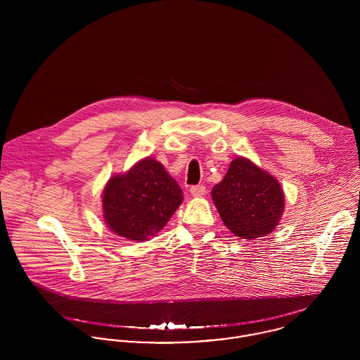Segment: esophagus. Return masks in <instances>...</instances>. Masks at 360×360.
Returning a JSON list of instances; mask_svg holds the SVG:
<instances>
[{"mask_svg":"<svg viewBox=\"0 0 360 360\" xmlns=\"http://www.w3.org/2000/svg\"><path fill=\"white\" fill-rule=\"evenodd\" d=\"M190 193H191L194 197H202V195H205L206 187L205 186H202V184L193 186V187L190 188Z\"/></svg>","mask_w":360,"mask_h":360,"instance_id":"obj_1","label":"esophagus"}]
</instances>
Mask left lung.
<instances>
[{"label":"left lung","instance_id":"8db88e82","mask_svg":"<svg viewBox=\"0 0 360 360\" xmlns=\"http://www.w3.org/2000/svg\"><path fill=\"white\" fill-rule=\"evenodd\" d=\"M212 198L227 229L247 240L271 233L284 210L278 181L244 158L230 163L224 179L212 188Z\"/></svg>","mask_w":360,"mask_h":360}]
</instances>
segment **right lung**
I'll return each mask as SVG.
<instances>
[{
  "instance_id": "add662e5",
  "label": "right lung",
  "mask_w": 360,
  "mask_h": 360,
  "mask_svg": "<svg viewBox=\"0 0 360 360\" xmlns=\"http://www.w3.org/2000/svg\"><path fill=\"white\" fill-rule=\"evenodd\" d=\"M183 201L177 181L153 158L112 177L103 190V216L117 236L144 241L156 234Z\"/></svg>"
}]
</instances>
